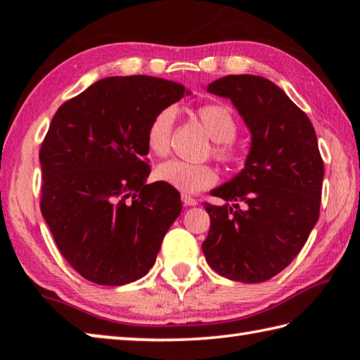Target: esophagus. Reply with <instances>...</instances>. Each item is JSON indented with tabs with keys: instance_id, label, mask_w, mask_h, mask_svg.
<instances>
[{
	"instance_id": "esophagus-1",
	"label": "esophagus",
	"mask_w": 360,
	"mask_h": 360,
	"mask_svg": "<svg viewBox=\"0 0 360 360\" xmlns=\"http://www.w3.org/2000/svg\"><path fill=\"white\" fill-rule=\"evenodd\" d=\"M181 200H182V203H184L186 206H195V205L198 203L197 200H195L193 197H191V195H187V193H182L181 195Z\"/></svg>"
}]
</instances>
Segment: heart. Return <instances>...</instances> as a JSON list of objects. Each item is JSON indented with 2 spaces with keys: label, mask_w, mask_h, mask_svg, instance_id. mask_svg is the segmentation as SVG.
<instances>
[{
  "label": "heart",
  "mask_w": 360,
  "mask_h": 360,
  "mask_svg": "<svg viewBox=\"0 0 360 360\" xmlns=\"http://www.w3.org/2000/svg\"><path fill=\"white\" fill-rule=\"evenodd\" d=\"M197 119L214 141L212 154L221 162L233 158L231 141L238 133V124L224 105H205L197 109ZM176 122V108L165 106L154 114L146 130V146L152 155L165 157L172 146ZM155 178L184 193H198L216 184L217 173L208 163H187L168 160L155 169Z\"/></svg>",
  "instance_id": "obj_1"
}]
</instances>
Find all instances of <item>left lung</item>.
I'll return each mask as SVG.
<instances>
[{"mask_svg":"<svg viewBox=\"0 0 360 360\" xmlns=\"http://www.w3.org/2000/svg\"><path fill=\"white\" fill-rule=\"evenodd\" d=\"M206 90L233 103L251 131V149L245 168L211 192L225 205L205 203L211 225L203 254L231 281H266L295 259L319 219L318 138L308 115L265 77L230 75Z\"/></svg>","mask_w":360,"mask_h":360,"instance_id":"left-lung-1","label":"left lung"}]
</instances>
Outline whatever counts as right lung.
<instances>
[{
  "label": "right lung",
  "instance_id": "right-lung-1",
  "mask_svg": "<svg viewBox=\"0 0 360 360\" xmlns=\"http://www.w3.org/2000/svg\"><path fill=\"white\" fill-rule=\"evenodd\" d=\"M191 92L152 76H114L58 108L39 150L41 212L79 275L101 285L136 281L155 264L181 214V195L146 184V130L158 109Z\"/></svg>",
  "mask_w": 360,
  "mask_h": 360
}]
</instances>
